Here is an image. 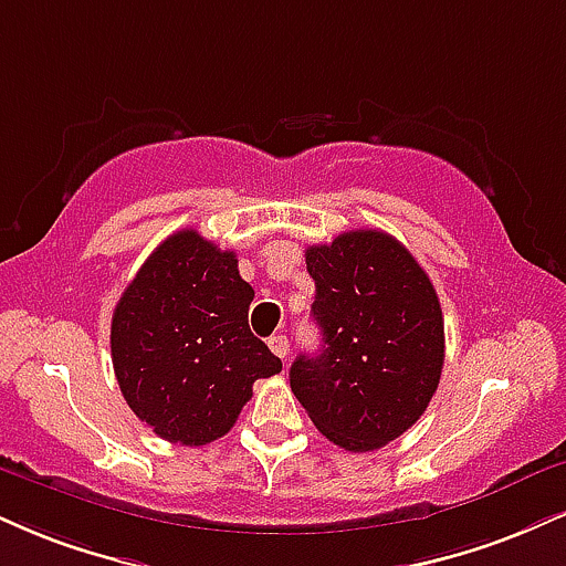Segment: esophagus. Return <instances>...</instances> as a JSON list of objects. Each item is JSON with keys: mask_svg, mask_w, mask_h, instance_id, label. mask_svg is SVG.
<instances>
[{"mask_svg": "<svg viewBox=\"0 0 566 566\" xmlns=\"http://www.w3.org/2000/svg\"><path fill=\"white\" fill-rule=\"evenodd\" d=\"M269 348L276 353L279 358H287L290 356V339L284 337V335H274V337H269Z\"/></svg>", "mask_w": 566, "mask_h": 566, "instance_id": "obj_1", "label": "esophagus"}]
</instances>
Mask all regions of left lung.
Here are the masks:
<instances>
[{
	"label": "left lung",
	"instance_id": "left-lung-1",
	"mask_svg": "<svg viewBox=\"0 0 566 566\" xmlns=\"http://www.w3.org/2000/svg\"><path fill=\"white\" fill-rule=\"evenodd\" d=\"M305 265L324 345L295 358L290 387L335 446L377 451L417 424L438 390L446 360L438 292L417 258L377 229L311 244Z\"/></svg>",
	"mask_w": 566,
	"mask_h": 566
}]
</instances>
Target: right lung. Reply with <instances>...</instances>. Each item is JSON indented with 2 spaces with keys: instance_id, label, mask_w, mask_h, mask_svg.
<instances>
[{
  "instance_id": "right-lung-1",
  "label": "right lung",
  "mask_w": 566,
  "mask_h": 566,
  "mask_svg": "<svg viewBox=\"0 0 566 566\" xmlns=\"http://www.w3.org/2000/svg\"><path fill=\"white\" fill-rule=\"evenodd\" d=\"M253 297L237 255L195 229L163 240L120 295L111 326L115 379L163 440H218L253 398L255 379L282 371L248 326Z\"/></svg>"
}]
</instances>
